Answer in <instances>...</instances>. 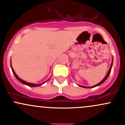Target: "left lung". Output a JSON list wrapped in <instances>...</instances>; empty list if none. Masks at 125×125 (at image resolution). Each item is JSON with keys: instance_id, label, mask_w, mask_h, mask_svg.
Instances as JSON below:
<instances>
[{"instance_id": "8db88e82", "label": "left lung", "mask_w": 125, "mask_h": 125, "mask_svg": "<svg viewBox=\"0 0 125 125\" xmlns=\"http://www.w3.org/2000/svg\"><path fill=\"white\" fill-rule=\"evenodd\" d=\"M112 65H113V59H112V64H111V66H110V69H109V71H108V72H107V75H106V76H105L104 77V78L103 79L102 81H101L100 82V83H98V84H97V85H94V86H93V87H83V86H82V85H79V86H80V87H83V88H94V87H97V86H98V85H100L101 84H102L103 83H104V82L105 81V80H106L107 79V78L109 77V75H110V72H111V70H112Z\"/></svg>"}]
</instances>
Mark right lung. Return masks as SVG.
I'll list each match as a JSON object with an SVG mask.
<instances>
[{
    "label": "right lung",
    "mask_w": 125,
    "mask_h": 125,
    "mask_svg": "<svg viewBox=\"0 0 125 125\" xmlns=\"http://www.w3.org/2000/svg\"><path fill=\"white\" fill-rule=\"evenodd\" d=\"M10 65H11V64H10ZM10 66H11V65H10ZM11 68H12V72H13V73L14 74L15 76L16 79H17L20 82H21V83H24V84H25V85H28V86H30V87H38V86H40V85H42V83H41V84H35V83H27V82L25 81L22 80L21 79H20V78H19L18 76H17V75H16V74L15 73V71H13V68H12V66H11Z\"/></svg>",
    "instance_id": "1"
}]
</instances>
